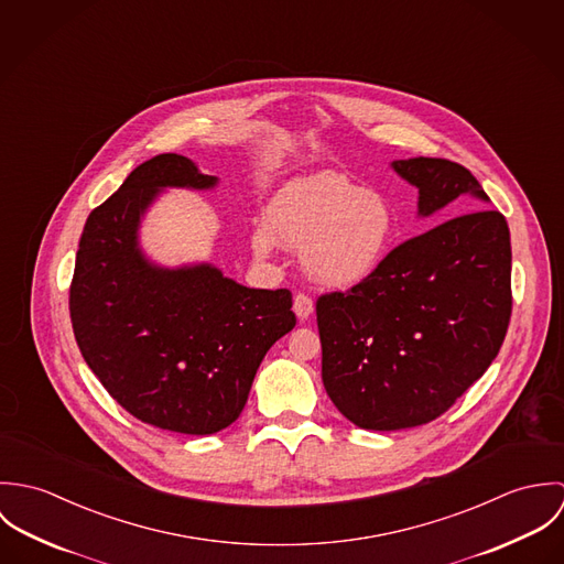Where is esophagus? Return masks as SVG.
Masks as SVG:
<instances>
[{
    "label": "esophagus",
    "mask_w": 564,
    "mask_h": 564,
    "mask_svg": "<svg viewBox=\"0 0 564 564\" xmlns=\"http://www.w3.org/2000/svg\"><path fill=\"white\" fill-rule=\"evenodd\" d=\"M293 311H295V315H297L302 322L308 319V317L313 315V311H315L313 297L306 295V293H297L295 300H293Z\"/></svg>",
    "instance_id": "1"
}]
</instances>
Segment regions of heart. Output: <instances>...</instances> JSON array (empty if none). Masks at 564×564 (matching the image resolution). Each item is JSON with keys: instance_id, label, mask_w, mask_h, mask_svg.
<instances>
[{"instance_id": "obj_1", "label": "heart", "mask_w": 564, "mask_h": 564, "mask_svg": "<svg viewBox=\"0 0 564 564\" xmlns=\"http://www.w3.org/2000/svg\"><path fill=\"white\" fill-rule=\"evenodd\" d=\"M267 224L251 245L269 256L278 241L304 251L306 269L327 286H351L371 278L391 251L398 219L389 199L334 171L289 182L271 199Z\"/></svg>"}]
</instances>
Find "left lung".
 Here are the masks:
<instances>
[{
  "instance_id": "left-lung-1",
  "label": "left lung",
  "mask_w": 564,
  "mask_h": 564,
  "mask_svg": "<svg viewBox=\"0 0 564 564\" xmlns=\"http://www.w3.org/2000/svg\"><path fill=\"white\" fill-rule=\"evenodd\" d=\"M393 169L419 188L421 215L463 195L488 199L458 162L419 156ZM510 260L503 215L471 210L393 247L371 278L319 295L323 387L338 412L365 430L447 412L506 338Z\"/></svg>"
}]
</instances>
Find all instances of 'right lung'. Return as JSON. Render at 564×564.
<instances>
[{"label":"right lung","mask_w":564,"mask_h":564,"mask_svg":"<svg viewBox=\"0 0 564 564\" xmlns=\"http://www.w3.org/2000/svg\"><path fill=\"white\" fill-rule=\"evenodd\" d=\"M217 182L177 154L139 164L84 226L69 286L82 356L132 416L180 434L239 419L269 347L295 327L289 289H247L210 264L152 267L137 247L161 186Z\"/></svg>","instance_id":"1"}]
</instances>
